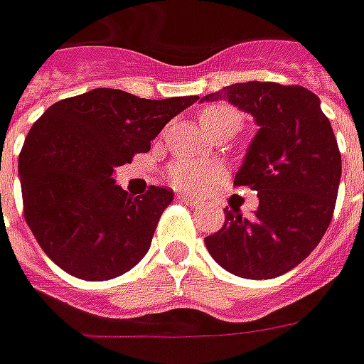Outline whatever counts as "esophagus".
<instances>
[{"label": "esophagus", "instance_id": "34e87169", "mask_svg": "<svg viewBox=\"0 0 364 364\" xmlns=\"http://www.w3.org/2000/svg\"><path fill=\"white\" fill-rule=\"evenodd\" d=\"M178 201H182V203H186V205H190V207H201V205H203V201L190 198V196H178Z\"/></svg>", "mask_w": 364, "mask_h": 364}]
</instances>
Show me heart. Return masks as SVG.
I'll use <instances>...</instances> for the list:
<instances>
[{
  "instance_id": "b5f03b06",
  "label": "heart",
  "mask_w": 364,
  "mask_h": 364,
  "mask_svg": "<svg viewBox=\"0 0 364 364\" xmlns=\"http://www.w3.org/2000/svg\"><path fill=\"white\" fill-rule=\"evenodd\" d=\"M199 122L207 134H217L220 130H232L236 132L242 127V114L236 109L226 105V103H215L205 107L199 114ZM223 176V168L205 161H192V159H178L174 161L166 168V178L174 188L184 190L190 193L205 192L209 186H213L218 178Z\"/></svg>"
}]
</instances>
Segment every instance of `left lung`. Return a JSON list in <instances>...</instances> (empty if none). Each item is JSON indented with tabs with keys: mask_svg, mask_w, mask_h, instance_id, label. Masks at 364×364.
<instances>
[{
	"mask_svg": "<svg viewBox=\"0 0 364 364\" xmlns=\"http://www.w3.org/2000/svg\"><path fill=\"white\" fill-rule=\"evenodd\" d=\"M228 100L259 124L234 186L251 188L259 209L245 218L224 209L223 228L205 245L223 269L269 280L307 259L330 226L341 176V155L321 100L303 86L240 82L205 95Z\"/></svg>",
	"mask_w": 364,
	"mask_h": 364,
	"instance_id": "1",
	"label": "left lung"
}]
</instances>
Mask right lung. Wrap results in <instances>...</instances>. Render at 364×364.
Here are the masks:
<instances>
[{
    "instance_id": "1",
    "label": "right lung",
    "mask_w": 364,
    "mask_h": 364,
    "mask_svg": "<svg viewBox=\"0 0 364 364\" xmlns=\"http://www.w3.org/2000/svg\"><path fill=\"white\" fill-rule=\"evenodd\" d=\"M198 100L95 88L57 101L32 124L18 155L24 220L57 267L101 282L140 263L174 192L149 186L134 198L114 184L113 168L149 151L166 122Z\"/></svg>"
}]
</instances>
